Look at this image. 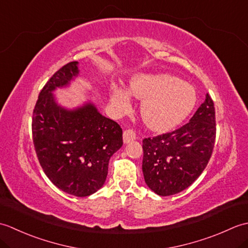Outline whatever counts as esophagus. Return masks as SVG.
Returning a JSON list of instances; mask_svg holds the SVG:
<instances>
[{
    "mask_svg": "<svg viewBox=\"0 0 248 248\" xmlns=\"http://www.w3.org/2000/svg\"><path fill=\"white\" fill-rule=\"evenodd\" d=\"M135 139H136V133L134 132L133 130L128 129V130H125L124 132V141L125 144L130 143V141L134 140Z\"/></svg>",
    "mask_w": 248,
    "mask_h": 248,
    "instance_id": "1",
    "label": "esophagus"
}]
</instances>
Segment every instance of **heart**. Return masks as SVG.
<instances>
[{"label": "heart", "mask_w": 248, "mask_h": 248, "mask_svg": "<svg viewBox=\"0 0 248 248\" xmlns=\"http://www.w3.org/2000/svg\"><path fill=\"white\" fill-rule=\"evenodd\" d=\"M130 93L143 99L140 115L148 128L170 130L186 119L196 103V93L187 83L170 75L140 76L130 83ZM127 89L113 85L110 100L119 109L128 108L131 94Z\"/></svg>", "instance_id": "obj_1"}]
</instances>
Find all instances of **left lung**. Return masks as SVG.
<instances>
[{"mask_svg": "<svg viewBox=\"0 0 248 248\" xmlns=\"http://www.w3.org/2000/svg\"><path fill=\"white\" fill-rule=\"evenodd\" d=\"M215 134L214 103L207 93L187 124L172 132L144 139L143 172L147 186L160 196L188 187L208 165Z\"/></svg>", "mask_w": 248, "mask_h": 248, "instance_id": "1", "label": "left lung"}]
</instances>
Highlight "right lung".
I'll list each match as a JSON object with an SVG mask.
<instances>
[{
  "label": "right lung",
  "mask_w": 248,
  "mask_h": 248,
  "mask_svg": "<svg viewBox=\"0 0 248 248\" xmlns=\"http://www.w3.org/2000/svg\"><path fill=\"white\" fill-rule=\"evenodd\" d=\"M78 62L57 70L37 100L31 133L37 157L51 182L78 197L89 196L101 187L108 162L123 146V129L104 117L91 102L75 109L62 108L52 92L78 77Z\"/></svg>",
  "instance_id": "1"
}]
</instances>
